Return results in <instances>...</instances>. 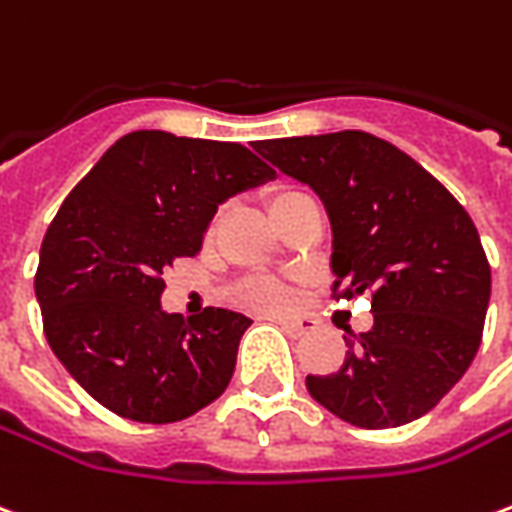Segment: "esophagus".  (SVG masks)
<instances>
[{
	"instance_id": "1",
	"label": "esophagus",
	"mask_w": 512,
	"mask_h": 512,
	"mask_svg": "<svg viewBox=\"0 0 512 512\" xmlns=\"http://www.w3.org/2000/svg\"><path fill=\"white\" fill-rule=\"evenodd\" d=\"M274 321L280 324L282 330H288L291 335H307V332L316 327V321L310 318H291V316H274Z\"/></svg>"
}]
</instances>
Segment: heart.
Here are the masks:
<instances>
[{
  "instance_id": "obj_1",
  "label": "heart",
  "mask_w": 512,
  "mask_h": 512,
  "mask_svg": "<svg viewBox=\"0 0 512 512\" xmlns=\"http://www.w3.org/2000/svg\"><path fill=\"white\" fill-rule=\"evenodd\" d=\"M305 191H296V188H282L277 194L271 196V202H268V210H271V219L282 213L285 207H291L293 202H299V199H305ZM246 299L249 302H255V305H280L282 302V293L280 288H274V285H257L252 291H246Z\"/></svg>"
}]
</instances>
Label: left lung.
<instances>
[{
	"label": "left lung",
	"instance_id": "1",
	"mask_svg": "<svg viewBox=\"0 0 512 512\" xmlns=\"http://www.w3.org/2000/svg\"><path fill=\"white\" fill-rule=\"evenodd\" d=\"M252 146L327 207L332 291L371 293L374 327L346 338L335 374L307 377L310 396L366 430L430 413L477 355L491 299L471 216L413 157L368 132Z\"/></svg>",
	"mask_w": 512,
	"mask_h": 512
}]
</instances>
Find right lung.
I'll return each instance as SVG.
<instances>
[{
    "label": "right lung",
    "instance_id": "add662e5",
    "mask_svg": "<svg viewBox=\"0 0 512 512\" xmlns=\"http://www.w3.org/2000/svg\"><path fill=\"white\" fill-rule=\"evenodd\" d=\"M274 180L241 144L138 130L119 138L66 196L35 271L46 341L116 416L171 424L219 399L252 318L160 307L163 271L202 249L221 202Z\"/></svg>",
    "mask_w": 512,
    "mask_h": 512
}]
</instances>
